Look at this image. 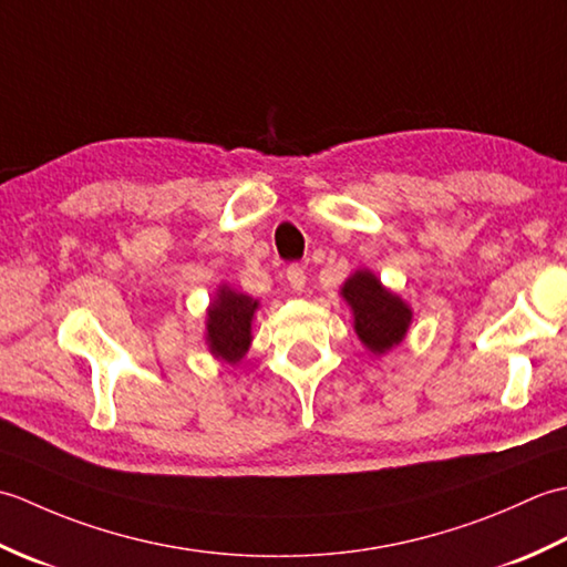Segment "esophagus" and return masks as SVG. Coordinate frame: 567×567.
<instances>
[{"label": "esophagus", "instance_id": "esophagus-1", "mask_svg": "<svg viewBox=\"0 0 567 567\" xmlns=\"http://www.w3.org/2000/svg\"><path fill=\"white\" fill-rule=\"evenodd\" d=\"M285 277H287V285H290L295 292H302L305 290V285H307L305 268H299V265H290V268L285 270Z\"/></svg>", "mask_w": 567, "mask_h": 567}]
</instances>
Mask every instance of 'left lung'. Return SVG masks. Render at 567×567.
<instances>
[{"label": "left lung", "instance_id": "8db88e82", "mask_svg": "<svg viewBox=\"0 0 567 567\" xmlns=\"http://www.w3.org/2000/svg\"><path fill=\"white\" fill-rule=\"evenodd\" d=\"M341 297L351 307L353 329L365 351L384 355L404 341L414 311L400 295L384 287L375 272L358 268L353 275H348V280L341 285Z\"/></svg>", "mask_w": 567, "mask_h": 567}]
</instances>
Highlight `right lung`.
<instances>
[{
	"label": "right lung",
	"mask_w": 567,
	"mask_h": 567,
	"mask_svg": "<svg viewBox=\"0 0 567 567\" xmlns=\"http://www.w3.org/2000/svg\"><path fill=\"white\" fill-rule=\"evenodd\" d=\"M258 309V299L219 285L204 317V343L216 360L228 365L244 360L252 341V319Z\"/></svg>",
	"instance_id": "obj_1"
}]
</instances>
